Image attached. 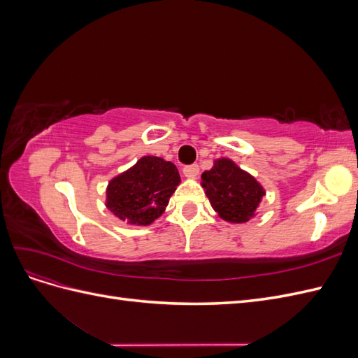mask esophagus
<instances>
[{
    "instance_id": "esophagus-1",
    "label": "esophagus",
    "mask_w": 358,
    "mask_h": 358,
    "mask_svg": "<svg viewBox=\"0 0 358 358\" xmlns=\"http://www.w3.org/2000/svg\"><path fill=\"white\" fill-rule=\"evenodd\" d=\"M182 171H183V175H185L187 178L192 179V178H196V176L199 175L200 169H199L197 164H191V166H185V167H183Z\"/></svg>"
}]
</instances>
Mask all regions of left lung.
<instances>
[{
  "label": "left lung",
  "mask_w": 358,
  "mask_h": 358,
  "mask_svg": "<svg viewBox=\"0 0 358 358\" xmlns=\"http://www.w3.org/2000/svg\"><path fill=\"white\" fill-rule=\"evenodd\" d=\"M201 187L213 210L231 224H243L254 218L266 196L262 183L230 158L215 159L212 169L201 175Z\"/></svg>",
  "instance_id": "1"
}]
</instances>
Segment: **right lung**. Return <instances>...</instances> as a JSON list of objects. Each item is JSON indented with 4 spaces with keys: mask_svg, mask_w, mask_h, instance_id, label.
Instances as JSON below:
<instances>
[{
    "mask_svg": "<svg viewBox=\"0 0 358 358\" xmlns=\"http://www.w3.org/2000/svg\"><path fill=\"white\" fill-rule=\"evenodd\" d=\"M179 183L173 162L146 155L109 182L106 208L127 224L149 225L164 213Z\"/></svg>",
    "mask_w": 358,
    "mask_h": 358,
    "instance_id": "obj_1",
    "label": "right lung"
}]
</instances>
